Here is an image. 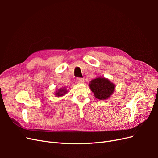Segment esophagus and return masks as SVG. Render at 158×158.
Returning <instances> with one entry per match:
<instances>
[{
  "mask_svg": "<svg viewBox=\"0 0 158 158\" xmlns=\"http://www.w3.org/2000/svg\"><path fill=\"white\" fill-rule=\"evenodd\" d=\"M76 82L79 84H83L84 82V80L83 78H77V80H76Z\"/></svg>",
  "mask_w": 158,
  "mask_h": 158,
  "instance_id": "obj_1",
  "label": "esophagus"
}]
</instances>
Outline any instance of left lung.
Instances as JSON below:
<instances>
[{
    "label": "left lung",
    "mask_w": 158,
    "mask_h": 158,
    "mask_svg": "<svg viewBox=\"0 0 158 158\" xmlns=\"http://www.w3.org/2000/svg\"><path fill=\"white\" fill-rule=\"evenodd\" d=\"M89 88L94 96L99 100L108 99L113 94L115 85L105 78H96L91 81Z\"/></svg>",
    "instance_id": "left-lung-1"
}]
</instances>
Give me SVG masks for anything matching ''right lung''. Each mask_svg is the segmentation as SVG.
<instances>
[{"label":"right lung","mask_w":158,"mask_h":158,"mask_svg":"<svg viewBox=\"0 0 158 158\" xmlns=\"http://www.w3.org/2000/svg\"><path fill=\"white\" fill-rule=\"evenodd\" d=\"M66 93H67V90H66L64 88H60L58 89V91H56L55 95L57 97H60V96H63V95H65Z\"/></svg>","instance_id":"add662e5"}]
</instances>
